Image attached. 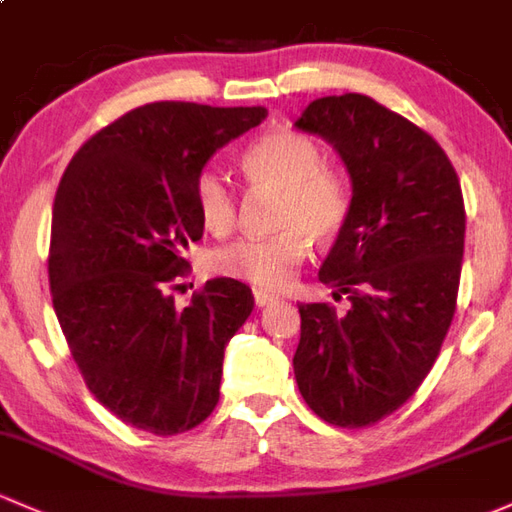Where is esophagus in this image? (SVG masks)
I'll use <instances>...</instances> for the list:
<instances>
[{"label":"esophagus","mask_w":512,"mask_h":512,"mask_svg":"<svg viewBox=\"0 0 512 512\" xmlns=\"http://www.w3.org/2000/svg\"><path fill=\"white\" fill-rule=\"evenodd\" d=\"M276 300H278V295L266 293V290H254L256 307H266V305H271V302H276Z\"/></svg>","instance_id":"esophagus-1"}]
</instances>
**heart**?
Here are the masks:
<instances>
[{"instance_id": "1", "label": "heart", "mask_w": 512, "mask_h": 512, "mask_svg": "<svg viewBox=\"0 0 512 512\" xmlns=\"http://www.w3.org/2000/svg\"><path fill=\"white\" fill-rule=\"evenodd\" d=\"M246 180L256 188L280 192L278 234L239 239L210 254L217 276L276 290L298 271L312 241L334 239L351 210V190L342 173L324 166L322 148L295 131H271L241 156ZM195 207L207 232L227 234L236 222V195L217 170L195 180Z\"/></svg>"}]
</instances>
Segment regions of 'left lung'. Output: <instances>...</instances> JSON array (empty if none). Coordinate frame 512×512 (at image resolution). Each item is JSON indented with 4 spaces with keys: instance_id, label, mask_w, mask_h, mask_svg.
<instances>
[{
    "instance_id": "1",
    "label": "left lung",
    "mask_w": 512,
    "mask_h": 512,
    "mask_svg": "<svg viewBox=\"0 0 512 512\" xmlns=\"http://www.w3.org/2000/svg\"><path fill=\"white\" fill-rule=\"evenodd\" d=\"M334 146L351 210L320 280L351 302L300 305L295 381L315 415L366 427L420 388L456 310L466 212L456 170L420 126L366 95L320 97L295 122Z\"/></svg>"
}]
</instances>
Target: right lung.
<instances>
[{
  "mask_svg": "<svg viewBox=\"0 0 512 512\" xmlns=\"http://www.w3.org/2000/svg\"><path fill=\"white\" fill-rule=\"evenodd\" d=\"M266 107L153 102L87 139L53 202V310L87 388L151 434L188 432L219 400L229 339L254 310L251 288L207 280L175 307L185 249L202 239L195 180L217 148Z\"/></svg>",
  "mask_w": 512,
  "mask_h": 512,
  "instance_id": "obj_1",
  "label": "right lung"
}]
</instances>
